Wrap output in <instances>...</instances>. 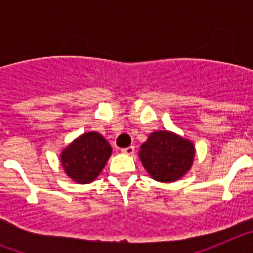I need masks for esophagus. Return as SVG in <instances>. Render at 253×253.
Instances as JSON below:
<instances>
[{
    "label": "esophagus",
    "instance_id": "obj_1",
    "mask_svg": "<svg viewBox=\"0 0 253 253\" xmlns=\"http://www.w3.org/2000/svg\"><path fill=\"white\" fill-rule=\"evenodd\" d=\"M122 152L125 154H129V156H133L134 152H135V148H134V146H130V147H126V148H123Z\"/></svg>",
    "mask_w": 253,
    "mask_h": 253
}]
</instances>
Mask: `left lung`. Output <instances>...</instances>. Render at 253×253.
Segmentation results:
<instances>
[{"label":"left lung","instance_id":"left-lung-1","mask_svg":"<svg viewBox=\"0 0 253 253\" xmlns=\"http://www.w3.org/2000/svg\"><path fill=\"white\" fill-rule=\"evenodd\" d=\"M139 157L149 175L161 182H172L191 167L195 148L193 143L169 131H154L140 147Z\"/></svg>","mask_w":253,"mask_h":253}]
</instances>
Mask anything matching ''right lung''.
Instances as JSON below:
<instances>
[{
  "instance_id": "obj_1",
  "label": "right lung",
  "mask_w": 253,
  "mask_h": 253,
  "mask_svg": "<svg viewBox=\"0 0 253 253\" xmlns=\"http://www.w3.org/2000/svg\"><path fill=\"white\" fill-rule=\"evenodd\" d=\"M110 156V144L99 133L91 131L62 152V165L67 175L76 182L88 184L100 175Z\"/></svg>"
}]
</instances>
